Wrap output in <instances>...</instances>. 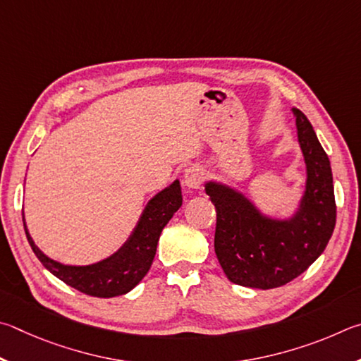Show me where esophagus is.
<instances>
[{"instance_id":"1","label":"esophagus","mask_w":361,"mask_h":361,"mask_svg":"<svg viewBox=\"0 0 361 361\" xmlns=\"http://www.w3.org/2000/svg\"><path fill=\"white\" fill-rule=\"evenodd\" d=\"M203 182V169L200 166H190L184 173V185L192 190H198Z\"/></svg>"}]
</instances>
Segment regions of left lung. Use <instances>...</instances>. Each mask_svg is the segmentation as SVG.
<instances>
[{
    "label": "left lung",
    "instance_id": "obj_1",
    "mask_svg": "<svg viewBox=\"0 0 361 361\" xmlns=\"http://www.w3.org/2000/svg\"><path fill=\"white\" fill-rule=\"evenodd\" d=\"M306 164L305 190L288 217L263 212L247 193L222 180H206L217 211L214 249L225 276L243 287L269 290L293 281L325 250L336 224L333 174L312 125L292 109Z\"/></svg>",
    "mask_w": 361,
    "mask_h": 361
}]
</instances>
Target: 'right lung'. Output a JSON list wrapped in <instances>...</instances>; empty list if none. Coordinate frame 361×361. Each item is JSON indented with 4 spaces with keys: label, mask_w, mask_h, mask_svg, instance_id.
Instances as JSON below:
<instances>
[{
    "label": "right lung",
    "mask_w": 361,
    "mask_h": 361,
    "mask_svg": "<svg viewBox=\"0 0 361 361\" xmlns=\"http://www.w3.org/2000/svg\"><path fill=\"white\" fill-rule=\"evenodd\" d=\"M180 206V182L176 179L147 201L126 241L109 257L90 264H65L47 257L31 238L23 212L22 219L28 243L44 268L82 293L114 298L131 292L149 273L161 231Z\"/></svg>",
    "instance_id": "right-lung-1"
}]
</instances>
